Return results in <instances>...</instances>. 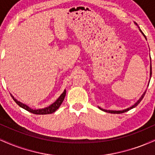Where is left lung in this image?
Wrapping results in <instances>:
<instances>
[{"instance_id": "left-lung-1", "label": "left lung", "mask_w": 155, "mask_h": 155, "mask_svg": "<svg viewBox=\"0 0 155 155\" xmlns=\"http://www.w3.org/2000/svg\"><path fill=\"white\" fill-rule=\"evenodd\" d=\"M134 23L137 26H138V25H137V23H136V22H134ZM138 28H139V27H138ZM139 31H140V33H141L143 35V36L145 37V38L147 39V38H146V36L144 35V34H143V32L140 31V29H139ZM150 60H151V59H150ZM151 76H152V63H151V61H150V79H151ZM150 79H149V81H150ZM146 91H147V90H145V92H143V94H142V95L140 96V98L138 99V100L135 103V104L133 105V106H131L130 107H128V108H125V109L119 110V111H114V110H106V109H104V108H101V107H99V106H98V108H100L101 110H102V111H105V112H108V113H111V114H122V113H124V112L129 111V110H130V109H132V108H135V107H136V106H137L138 104H139V103L140 102V101H142V99L143 98V97H144L145 93H146Z\"/></svg>"}]
</instances>
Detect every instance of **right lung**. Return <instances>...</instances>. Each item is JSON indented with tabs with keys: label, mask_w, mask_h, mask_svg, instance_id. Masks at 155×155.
<instances>
[{
	"label": "right lung",
	"mask_w": 155,
	"mask_h": 155,
	"mask_svg": "<svg viewBox=\"0 0 155 155\" xmlns=\"http://www.w3.org/2000/svg\"><path fill=\"white\" fill-rule=\"evenodd\" d=\"M10 95L12 96V98H13V100L16 102V104L18 105V106H20L21 108L25 109L26 111L31 112V113L35 114H49L54 113V111H56L58 109V108L60 107V105H61L62 103L63 102L64 98H65V95H66V90H64L63 92L60 95V97H58V98L57 99L53 104H51L50 106H47V107H45L44 108H39V109H33V108L29 107L28 105L23 104V103L20 102V101H19L18 100H17V99H16L15 97L12 95V94H10Z\"/></svg>",
	"instance_id": "add662e5"
}]
</instances>
